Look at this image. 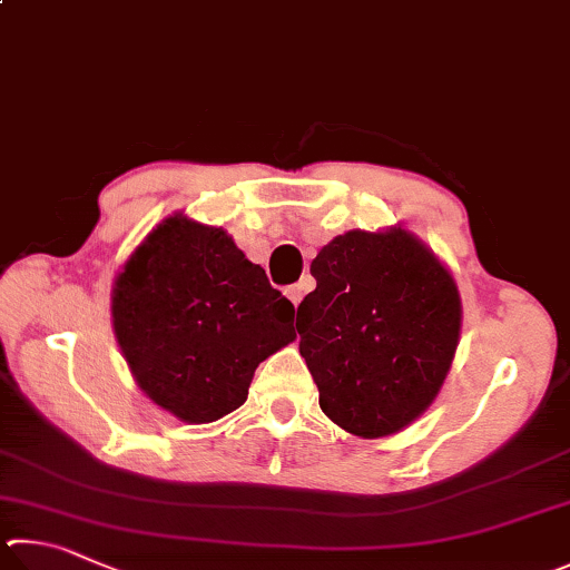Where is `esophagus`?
<instances>
[{
  "label": "esophagus",
  "instance_id": "esophagus-1",
  "mask_svg": "<svg viewBox=\"0 0 570 570\" xmlns=\"http://www.w3.org/2000/svg\"><path fill=\"white\" fill-rule=\"evenodd\" d=\"M307 291H311V287H307L305 283H297V285H291V287H287L285 295L291 297V303L297 307V305H301V301H303Z\"/></svg>",
  "mask_w": 570,
  "mask_h": 570
}]
</instances>
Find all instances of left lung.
I'll return each mask as SVG.
<instances>
[{"label": "left lung", "mask_w": 570, "mask_h": 570, "mask_svg": "<svg viewBox=\"0 0 570 570\" xmlns=\"http://www.w3.org/2000/svg\"><path fill=\"white\" fill-rule=\"evenodd\" d=\"M311 273L317 287L295 327L323 413L367 441L401 433L453 365L463 323L453 273L401 225L333 237Z\"/></svg>", "instance_id": "1"}]
</instances>
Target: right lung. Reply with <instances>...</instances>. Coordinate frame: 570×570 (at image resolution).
<instances>
[{
  "instance_id": "right-lung-1",
  "label": "right lung",
  "mask_w": 570,
  "mask_h": 570,
  "mask_svg": "<svg viewBox=\"0 0 570 570\" xmlns=\"http://www.w3.org/2000/svg\"><path fill=\"white\" fill-rule=\"evenodd\" d=\"M109 311L139 391L189 425L237 411L255 367L295 341V307L265 269L227 229L185 213L165 217L132 249Z\"/></svg>"
}]
</instances>
